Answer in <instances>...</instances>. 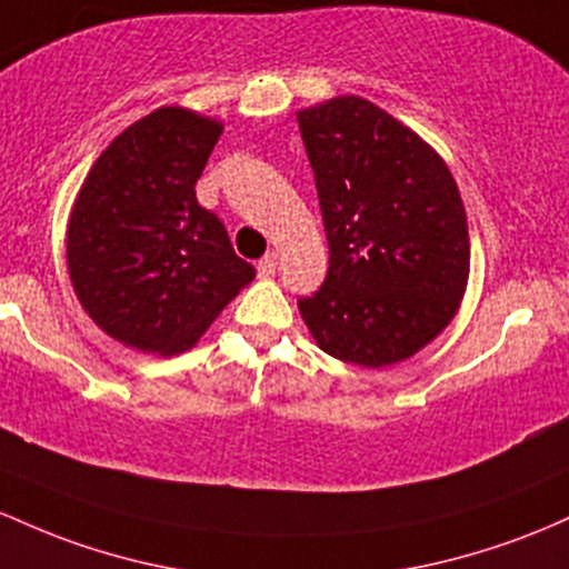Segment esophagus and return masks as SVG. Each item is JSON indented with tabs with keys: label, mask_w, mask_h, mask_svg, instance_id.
<instances>
[{
	"label": "esophagus",
	"mask_w": 569,
	"mask_h": 569,
	"mask_svg": "<svg viewBox=\"0 0 569 569\" xmlns=\"http://www.w3.org/2000/svg\"><path fill=\"white\" fill-rule=\"evenodd\" d=\"M273 271H277V254L268 252L258 260V273H260V277H271Z\"/></svg>",
	"instance_id": "34e87169"
}]
</instances>
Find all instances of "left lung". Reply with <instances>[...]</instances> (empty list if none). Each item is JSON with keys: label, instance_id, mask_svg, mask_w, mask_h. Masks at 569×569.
I'll list each match as a JSON object with an SVG mask.
<instances>
[{"label": "left lung", "instance_id": "1", "mask_svg": "<svg viewBox=\"0 0 569 569\" xmlns=\"http://www.w3.org/2000/svg\"><path fill=\"white\" fill-rule=\"evenodd\" d=\"M328 236V273L298 298L319 349L385 368L430 343L465 296L470 241L449 166L360 96L298 112Z\"/></svg>", "mask_w": 569, "mask_h": 569}]
</instances>
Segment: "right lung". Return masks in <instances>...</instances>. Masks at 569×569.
<instances>
[{"mask_svg":"<svg viewBox=\"0 0 569 569\" xmlns=\"http://www.w3.org/2000/svg\"><path fill=\"white\" fill-rule=\"evenodd\" d=\"M222 126L161 107L88 171L69 214L67 263L82 309L139 352L193 347L254 268L196 199Z\"/></svg>","mask_w":569,"mask_h":569,"instance_id":"add662e5","label":"right lung"}]
</instances>
